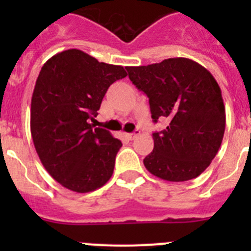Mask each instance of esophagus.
Here are the masks:
<instances>
[{
	"label": "esophagus",
	"instance_id": "34e87169",
	"mask_svg": "<svg viewBox=\"0 0 251 251\" xmlns=\"http://www.w3.org/2000/svg\"><path fill=\"white\" fill-rule=\"evenodd\" d=\"M137 136H139V130H136L134 133H127V134H126V137H127L129 141H133V139L136 138Z\"/></svg>",
	"mask_w": 251,
	"mask_h": 251
}]
</instances>
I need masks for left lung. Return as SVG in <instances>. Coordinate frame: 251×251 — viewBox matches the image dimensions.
I'll use <instances>...</instances> for the list:
<instances>
[{"instance_id":"obj_1","label":"left lung","mask_w":251,"mask_h":251,"mask_svg":"<svg viewBox=\"0 0 251 251\" xmlns=\"http://www.w3.org/2000/svg\"><path fill=\"white\" fill-rule=\"evenodd\" d=\"M126 69L150 99L153 122H170L153 133L154 148L143 159L146 168L170 182L200 176L216 156L225 132V105L215 77L186 57Z\"/></svg>"}]
</instances>
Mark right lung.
Returning <instances> with one entry per match:
<instances>
[{"mask_svg":"<svg viewBox=\"0 0 251 251\" xmlns=\"http://www.w3.org/2000/svg\"><path fill=\"white\" fill-rule=\"evenodd\" d=\"M126 76L123 66L99 63L77 49L41 68L31 99V136L45 170L64 187L85 194L112 177L122 142L90 121L108 88Z\"/></svg>","mask_w":251,"mask_h":251,"instance_id":"obj_1","label":"right lung"}]
</instances>
